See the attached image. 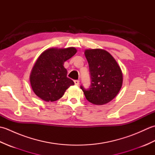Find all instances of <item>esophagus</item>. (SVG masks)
Here are the masks:
<instances>
[{
    "label": "esophagus",
    "instance_id": "1",
    "mask_svg": "<svg viewBox=\"0 0 155 155\" xmlns=\"http://www.w3.org/2000/svg\"><path fill=\"white\" fill-rule=\"evenodd\" d=\"M79 81L78 80H74V84H75V85H78L79 84Z\"/></svg>",
    "mask_w": 155,
    "mask_h": 155
}]
</instances>
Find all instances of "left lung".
Instances as JSON below:
<instances>
[{"instance_id": "1", "label": "left lung", "mask_w": 155, "mask_h": 155, "mask_svg": "<svg viewBox=\"0 0 155 155\" xmlns=\"http://www.w3.org/2000/svg\"><path fill=\"white\" fill-rule=\"evenodd\" d=\"M89 67L91 86L80 87L87 99L94 104L103 105L117 96L123 84V73L112 55L102 49L84 52Z\"/></svg>"}]
</instances>
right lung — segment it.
I'll use <instances>...</instances> for the list:
<instances>
[{
    "label": "right lung",
    "instance_id": "1",
    "mask_svg": "<svg viewBox=\"0 0 155 155\" xmlns=\"http://www.w3.org/2000/svg\"><path fill=\"white\" fill-rule=\"evenodd\" d=\"M77 52L73 47L49 48L44 51L36 61L30 76L34 93L41 99L52 102L61 98L74 82L67 77L64 62Z\"/></svg>",
    "mask_w": 155,
    "mask_h": 155
}]
</instances>
